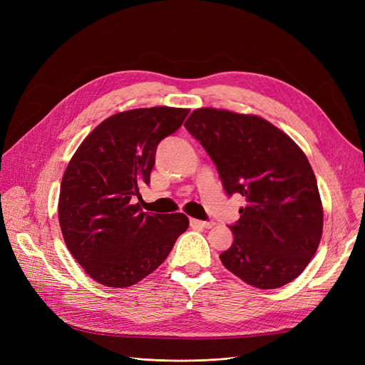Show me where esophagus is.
Listing matches in <instances>:
<instances>
[{
	"mask_svg": "<svg viewBox=\"0 0 365 365\" xmlns=\"http://www.w3.org/2000/svg\"><path fill=\"white\" fill-rule=\"evenodd\" d=\"M190 225L201 227V228H212L215 225L213 220H200V219H190Z\"/></svg>",
	"mask_w": 365,
	"mask_h": 365,
	"instance_id": "1",
	"label": "esophagus"
}]
</instances>
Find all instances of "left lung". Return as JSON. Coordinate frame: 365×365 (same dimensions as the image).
<instances>
[{
    "instance_id": "1",
    "label": "left lung",
    "mask_w": 365,
    "mask_h": 365,
    "mask_svg": "<svg viewBox=\"0 0 365 365\" xmlns=\"http://www.w3.org/2000/svg\"><path fill=\"white\" fill-rule=\"evenodd\" d=\"M185 129L216 164L228 196L245 197L230 225L224 267L259 289L292 282L311 262L323 233V205L304 152L269 121L201 108Z\"/></svg>"
}]
</instances>
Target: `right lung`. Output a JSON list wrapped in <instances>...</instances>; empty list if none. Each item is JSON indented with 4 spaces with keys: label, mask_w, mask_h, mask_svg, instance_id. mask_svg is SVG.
I'll return each mask as SVG.
<instances>
[{
    "label": "right lung",
    "mask_w": 365,
    "mask_h": 365,
    "mask_svg": "<svg viewBox=\"0 0 365 365\" xmlns=\"http://www.w3.org/2000/svg\"><path fill=\"white\" fill-rule=\"evenodd\" d=\"M189 109H132L103 120L70 160L59 195L67 248L91 279L109 288L143 280L169 256L189 227L182 213L141 212L130 200L150 182L160 141Z\"/></svg>",
    "instance_id": "add662e5"
}]
</instances>
